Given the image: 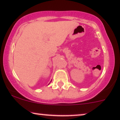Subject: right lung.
<instances>
[{
	"mask_svg": "<svg viewBox=\"0 0 120 120\" xmlns=\"http://www.w3.org/2000/svg\"><path fill=\"white\" fill-rule=\"evenodd\" d=\"M50 82H51V81H50Z\"/></svg>",
	"mask_w": 120,
	"mask_h": 120,
	"instance_id": "1",
	"label": "right lung"
}]
</instances>
